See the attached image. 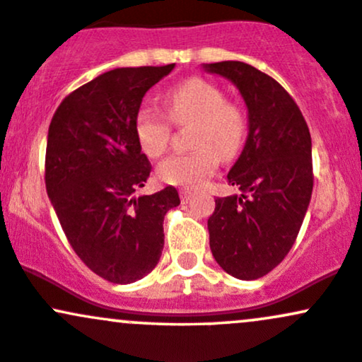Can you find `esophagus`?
<instances>
[{"label":"esophagus","mask_w":362,"mask_h":362,"mask_svg":"<svg viewBox=\"0 0 362 362\" xmlns=\"http://www.w3.org/2000/svg\"><path fill=\"white\" fill-rule=\"evenodd\" d=\"M180 195H181V200L182 202H188L189 198H192V192H189V189H181Z\"/></svg>","instance_id":"1"}]
</instances>
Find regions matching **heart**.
<instances>
[{
  "mask_svg": "<svg viewBox=\"0 0 362 362\" xmlns=\"http://www.w3.org/2000/svg\"><path fill=\"white\" fill-rule=\"evenodd\" d=\"M167 117L180 127L193 126L192 146L186 155H173L158 165V176L169 185L198 188L212 176L223 160L240 153L248 133L245 110L224 100L216 84L192 77L177 84L165 96ZM164 115L151 108H139L134 120L136 138L143 153L158 158L169 148L170 126Z\"/></svg>",
  "mask_w": 362,
  "mask_h": 362,
  "instance_id": "obj_1",
  "label": "heart"
}]
</instances>
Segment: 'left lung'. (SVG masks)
<instances>
[{"instance_id":"obj_1","label":"left lung","mask_w":362,"mask_h":362,"mask_svg":"<svg viewBox=\"0 0 362 362\" xmlns=\"http://www.w3.org/2000/svg\"><path fill=\"white\" fill-rule=\"evenodd\" d=\"M231 81L248 110V136L228 182L242 195L217 198L209 217L214 259L228 274L257 279L295 243L313 195V143L300 108L267 74L243 62L205 64Z\"/></svg>"}]
</instances>
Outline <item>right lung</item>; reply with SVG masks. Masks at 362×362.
<instances>
[{
  "mask_svg": "<svg viewBox=\"0 0 362 362\" xmlns=\"http://www.w3.org/2000/svg\"><path fill=\"white\" fill-rule=\"evenodd\" d=\"M173 69L105 72L65 96L49 124L45 181L62 229L89 269L117 285L157 266L164 217L180 205L174 186L134 195L151 173L136 138V114L145 93Z\"/></svg>",
  "mask_w": 362,
  "mask_h": 362,
  "instance_id": "1",
  "label": "right lung"
}]
</instances>
